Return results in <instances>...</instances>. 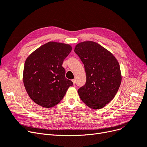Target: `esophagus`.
Wrapping results in <instances>:
<instances>
[{
    "label": "esophagus",
    "instance_id": "34e87169",
    "mask_svg": "<svg viewBox=\"0 0 147 147\" xmlns=\"http://www.w3.org/2000/svg\"><path fill=\"white\" fill-rule=\"evenodd\" d=\"M72 82H73V84H74V85H75V84H76V80H75V79L72 80Z\"/></svg>",
    "mask_w": 147,
    "mask_h": 147
}]
</instances>
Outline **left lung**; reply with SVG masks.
<instances>
[{"label":"left lung","instance_id":"8db88e82","mask_svg":"<svg viewBox=\"0 0 147 147\" xmlns=\"http://www.w3.org/2000/svg\"><path fill=\"white\" fill-rule=\"evenodd\" d=\"M83 62L85 84L78 90L80 98L92 109H100L111 102L121 84L120 66L116 57L99 43L85 41L74 48Z\"/></svg>","mask_w":147,"mask_h":147}]
</instances>
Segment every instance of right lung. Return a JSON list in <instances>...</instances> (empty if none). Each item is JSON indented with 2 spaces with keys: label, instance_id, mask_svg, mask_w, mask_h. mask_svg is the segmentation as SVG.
Here are the masks:
<instances>
[{
  "label": "right lung",
  "instance_id": "1",
  "mask_svg": "<svg viewBox=\"0 0 147 147\" xmlns=\"http://www.w3.org/2000/svg\"><path fill=\"white\" fill-rule=\"evenodd\" d=\"M71 50L68 44L49 42L26 59L24 84L28 96L37 105L45 108L55 106L73 85L65 78V70L62 66Z\"/></svg>",
  "mask_w": 147,
  "mask_h": 147
}]
</instances>
